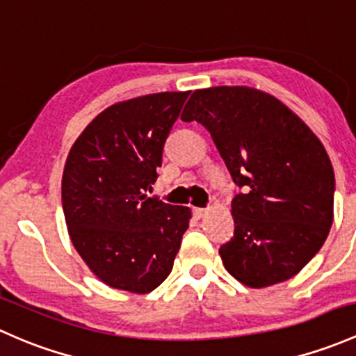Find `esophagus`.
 Masks as SVG:
<instances>
[{
    "instance_id": "esophagus-1",
    "label": "esophagus",
    "mask_w": 356,
    "mask_h": 356,
    "mask_svg": "<svg viewBox=\"0 0 356 356\" xmlns=\"http://www.w3.org/2000/svg\"><path fill=\"white\" fill-rule=\"evenodd\" d=\"M207 211L209 209H204V207H193V216H195L197 219H200L207 214Z\"/></svg>"
}]
</instances>
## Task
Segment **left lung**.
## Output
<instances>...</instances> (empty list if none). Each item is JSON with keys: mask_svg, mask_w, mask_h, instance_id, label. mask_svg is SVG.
<instances>
[{"mask_svg": "<svg viewBox=\"0 0 356 356\" xmlns=\"http://www.w3.org/2000/svg\"><path fill=\"white\" fill-rule=\"evenodd\" d=\"M183 122L207 128L233 181L234 233L219 255L250 288L281 283L321 250L332 225L334 171L321 140L276 97L250 87L192 94Z\"/></svg>", "mask_w": 356, "mask_h": 356, "instance_id": "1", "label": "left lung"}]
</instances>
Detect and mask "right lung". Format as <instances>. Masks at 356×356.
Wrapping results in <instances>:
<instances>
[{
	"instance_id": "right-lung-1",
	"label": "right lung",
	"mask_w": 356,
	"mask_h": 356,
	"mask_svg": "<svg viewBox=\"0 0 356 356\" xmlns=\"http://www.w3.org/2000/svg\"><path fill=\"white\" fill-rule=\"evenodd\" d=\"M188 94L116 102L89 123L68 154L61 200L70 238L108 286L149 293L173 269L192 212L145 193Z\"/></svg>"
}]
</instances>
